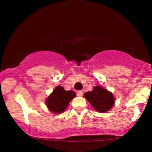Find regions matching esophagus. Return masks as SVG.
Returning <instances> with one entry per match:
<instances>
[{"instance_id": "obj_1", "label": "esophagus", "mask_w": 152, "mask_h": 152, "mask_svg": "<svg viewBox=\"0 0 152 152\" xmlns=\"http://www.w3.org/2000/svg\"><path fill=\"white\" fill-rule=\"evenodd\" d=\"M76 94H77L78 96H83V91H78Z\"/></svg>"}]
</instances>
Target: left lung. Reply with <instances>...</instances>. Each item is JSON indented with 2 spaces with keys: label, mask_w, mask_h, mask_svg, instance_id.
Listing matches in <instances>:
<instances>
[{
  "label": "left lung",
  "mask_w": 152,
  "mask_h": 152,
  "mask_svg": "<svg viewBox=\"0 0 152 152\" xmlns=\"http://www.w3.org/2000/svg\"><path fill=\"white\" fill-rule=\"evenodd\" d=\"M85 99L96 111L104 113L109 111L114 105L115 99L111 92L101 86L94 87L91 91L84 94Z\"/></svg>",
  "instance_id": "8db88e82"
}]
</instances>
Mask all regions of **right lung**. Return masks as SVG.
I'll list each match as a JSON object with an SVG mask.
<instances>
[{
	"label": "right lung",
	"mask_w": 152,
	"mask_h": 152,
	"mask_svg": "<svg viewBox=\"0 0 152 152\" xmlns=\"http://www.w3.org/2000/svg\"><path fill=\"white\" fill-rule=\"evenodd\" d=\"M75 96L76 93L74 91H66L64 87L58 86L46 99V104L51 112L61 114L65 111L69 102Z\"/></svg>",
	"instance_id": "right-lung-1"
}]
</instances>
